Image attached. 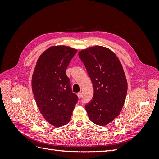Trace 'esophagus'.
<instances>
[{
  "label": "esophagus",
  "instance_id": "1",
  "mask_svg": "<svg viewBox=\"0 0 159 159\" xmlns=\"http://www.w3.org/2000/svg\"><path fill=\"white\" fill-rule=\"evenodd\" d=\"M78 98H81V96H82V93H81V92H79V93H78Z\"/></svg>",
  "mask_w": 159,
  "mask_h": 159
}]
</instances>
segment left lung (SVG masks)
Returning a JSON list of instances; mask_svg holds the SVG:
<instances>
[{
    "label": "left lung",
    "instance_id": "left-lung-1",
    "mask_svg": "<svg viewBox=\"0 0 159 159\" xmlns=\"http://www.w3.org/2000/svg\"><path fill=\"white\" fill-rule=\"evenodd\" d=\"M93 85L92 100L85 105L89 119L105 126L121 113L127 92V81L115 54L105 47L95 46L79 52Z\"/></svg>",
    "mask_w": 159,
    "mask_h": 159
}]
</instances>
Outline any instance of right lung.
Returning a JSON list of instances; mask_svg holds the SVG:
<instances>
[{
	"instance_id": "1",
	"label": "right lung",
	"mask_w": 159,
	"mask_h": 159,
	"mask_svg": "<svg viewBox=\"0 0 159 159\" xmlns=\"http://www.w3.org/2000/svg\"><path fill=\"white\" fill-rule=\"evenodd\" d=\"M77 50L52 46L38 59L32 78V89L43 117L54 127L68 123L78 98L73 93L66 70Z\"/></svg>"
}]
</instances>
